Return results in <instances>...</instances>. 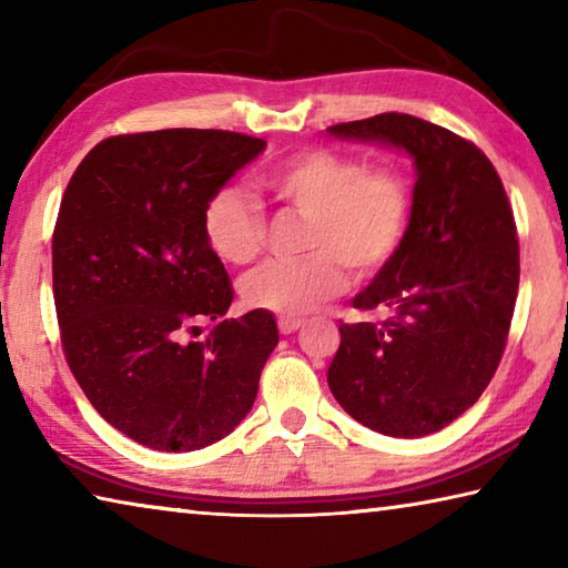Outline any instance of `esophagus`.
I'll return each mask as SVG.
<instances>
[{
	"instance_id": "esophagus-1",
	"label": "esophagus",
	"mask_w": 568,
	"mask_h": 568,
	"mask_svg": "<svg viewBox=\"0 0 568 568\" xmlns=\"http://www.w3.org/2000/svg\"><path fill=\"white\" fill-rule=\"evenodd\" d=\"M301 325H303L301 318H277V331H281L283 335L295 333L297 328H301Z\"/></svg>"
}]
</instances>
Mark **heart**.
Here are the masks:
<instances>
[{
    "label": "heart",
    "instance_id": "obj_1",
    "mask_svg": "<svg viewBox=\"0 0 568 568\" xmlns=\"http://www.w3.org/2000/svg\"><path fill=\"white\" fill-rule=\"evenodd\" d=\"M261 185L307 220L303 261H271L240 281L245 305L297 318L338 295L348 273L368 281L396 257L410 225V187L393 168L328 148L295 152L263 172ZM205 237L225 263L245 265L263 253L267 223L261 203L240 187H220L203 213Z\"/></svg>",
    "mask_w": 568,
    "mask_h": 568
}]
</instances>
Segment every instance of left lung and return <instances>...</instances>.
<instances>
[{"label":"left lung","mask_w":568,"mask_h":568,"mask_svg":"<svg viewBox=\"0 0 568 568\" xmlns=\"http://www.w3.org/2000/svg\"><path fill=\"white\" fill-rule=\"evenodd\" d=\"M416 160L410 225L396 257L341 323L328 386L343 410L383 436L446 428L491 383L518 295V237L504 182L484 152L434 122L383 112L328 128Z\"/></svg>","instance_id":"obj_1"}]
</instances>
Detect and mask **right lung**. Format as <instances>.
<instances>
[{
  "label": "right lung",
  "mask_w": 568,
  "mask_h": 568,
  "mask_svg": "<svg viewBox=\"0 0 568 568\" xmlns=\"http://www.w3.org/2000/svg\"><path fill=\"white\" fill-rule=\"evenodd\" d=\"M263 148L227 130L114 134L64 190L52 235L64 358L94 410L148 448L227 436L277 345L267 311L223 321L235 293L203 227L207 200ZM200 320L214 328L187 342Z\"/></svg>",
  "instance_id": "right-lung-1"
}]
</instances>
